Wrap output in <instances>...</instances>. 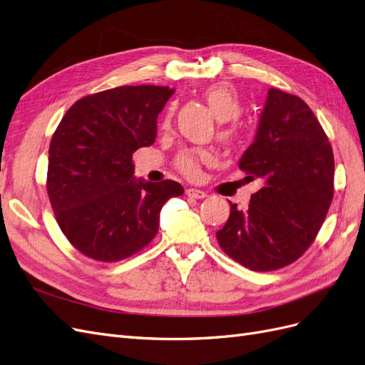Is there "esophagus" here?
Returning a JSON list of instances; mask_svg holds the SVG:
<instances>
[{
    "label": "esophagus",
    "mask_w": 365,
    "mask_h": 365,
    "mask_svg": "<svg viewBox=\"0 0 365 365\" xmlns=\"http://www.w3.org/2000/svg\"><path fill=\"white\" fill-rule=\"evenodd\" d=\"M185 195L192 197V200H204V197H207V193L200 189H187Z\"/></svg>",
    "instance_id": "1"
}]
</instances>
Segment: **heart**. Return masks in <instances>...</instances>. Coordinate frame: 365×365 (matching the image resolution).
Masks as SVG:
<instances>
[{"label":"heart","instance_id":"1","mask_svg":"<svg viewBox=\"0 0 365 365\" xmlns=\"http://www.w3.org/2000/svg\"><path fill=\"white\" fill-rule=\"evenodd\" d=\"M204 101L208 105L210 111L215 115L219 123H227V121L236 120L242 113V105L236 91L227 83H215L204 91ZM172 118V111H168L163 118V128H169ZM233 130L225 129L220 132V138L224 141L233 140ZM210 155L204 150H184L176 158V168L185 175L187 178H195L200 173V168L202 163H207Z\"/></svg>","mask_w":365,"mask_h":365}]
</instances>
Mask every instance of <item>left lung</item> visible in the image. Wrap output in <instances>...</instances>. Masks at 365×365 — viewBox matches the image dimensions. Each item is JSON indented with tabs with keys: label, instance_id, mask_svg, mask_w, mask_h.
<instances>
[{
	"label": "left lung",
	"instance_id": "left-lung-1",
	"mask_svg": "<svg viewBox=\"0 0 365 365\" xmlns=\"http://www.w3.org/2000/svg\"><path fill=\"white\" fill-rule=\"evenodd\" d=\"M239 169L262 187L245 212L230 202L219 247L252 271L283 268L312 244L334 197V152L311 108L271 88Z\"/></svg>",
	"mask_w": 365,
	"mask_h": 365
}]
</instances>
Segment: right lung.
Returning <instances> with one entry per match:
<instances>
[{
    "label": "right lung",
    "instance_id": "1",
    "mask_svg": "<svg viewBox=\"0 0 365 365\" xmlns=\"http://www.w3.org/2000/svg\"><path fill=\"white\" fill-rule=\"evenodd\" d=\"M173 88L120 86L77 101L54 130L47 192L70 244L86 257L117 262L158 233L164 202L184 193L175 181L134 176L132 153L153 145Z\"/></svg>",
    "mask_w": 365,
    "mask_h": 365
}]
</instances>
